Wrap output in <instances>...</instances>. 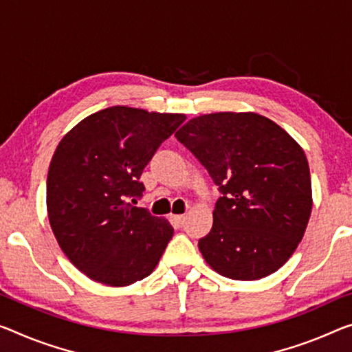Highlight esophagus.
Segmentation results:
<instances>
[{
    "label": "esophagus",
    "mask_w": 352,
    "mask_h": 352,
    "mask_svg": "<svg viewBox=\"0 0 352 352\" xmlns=\"http://www.w3.org/2000/svg\"><path fill=\"white\" fill-rule=\"evenodd\" d=\"M173 220H175V223L182 225L184 220H186V215H173Z\"/></svg>",
    "instance_id": "esophagus-1"
}]
</instances>
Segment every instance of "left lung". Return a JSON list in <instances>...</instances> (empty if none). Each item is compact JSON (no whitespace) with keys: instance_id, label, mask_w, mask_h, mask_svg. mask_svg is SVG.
I'll list each match as a JSON object with an SVG mask.
<instances>
[{"instance_id":"1","label":"left lung","mask_w":352,"mask_h":352,"mask_svg":"<svg viewBox=\"0 0 352 352\" xmlns=\"http://www.w3.org/2000/svg\"><path fill=\"white\" fill-rule=\"evenodd\" d=\"M175 137L223 193L212 228L198 242L206 263L232 280H259L278 270L304 237L313 206L300 144L252 111L197 116Z\"/></svg>"}]
</instances>
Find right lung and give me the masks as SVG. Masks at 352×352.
<instances>
[{
  "label": "right lung",
  "mask_w": 352,
  "mask_h": 352,
  "mask_svg": "<svg viewBox=\"0 0 352 352\" xmlns=\"http://www.w3.org/2000/svg\"><path fill=\"white\" fill-rule=\"evenodd\" d=\"M186 120L126 105L86 116L56 146L47 176V214L69 261L94 282L129 286L153 274L173 237L164 217L132 206L140 176Z\"/></svg>",
  "instance_id": "right-lung-1"
}]
</instances>
